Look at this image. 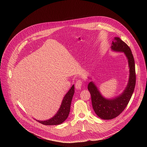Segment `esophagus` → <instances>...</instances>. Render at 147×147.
<instances>
[{
    "mask_svg": "<svg viewBox=\"0 0 147 147\" xmlns=\"http://www.w3.org/2000/svg\"><path fill=\"white\" fill-rule=\"evenodd\" d=\"M82 82L80 80H79L76 82V83H75V88L78 90H80L82 88Z\"/></svg>",
    "mask_w": 147,
    "mask_h": 147,
    "instance_id": "obj_1",
    "label": "esophagus"
}]
</instances>
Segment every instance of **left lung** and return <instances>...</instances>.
<instances>
[{
  "label": "left lung",
  "mask_w": 147,
  "mask_h": 147,
  "mask_svg": "<svg viewBox=\"0 0 147 147\" xmlns=\"http://www.w3.org/2000/svg\"><path fill=\"white\" fill-rule=\"evenodd\" d=\"M114 52L123 53L128 61L129 78L123 91L118 96L112 98L105 97L96 84L91 81L88 89L91 95L92 104L95 113L102 119L110 120L118 116L126 108L133 94L136 84L135 64L131 50L119 37H114L110 47ZM88 79L92 78L88 77Z\"/></svg>",
  "instance_id": "8db88e82"
}]
</instances>
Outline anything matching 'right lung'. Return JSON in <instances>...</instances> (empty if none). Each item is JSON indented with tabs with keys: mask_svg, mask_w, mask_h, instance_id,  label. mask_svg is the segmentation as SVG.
Listing matches in <instances>:
<instances>
[{
	"mask_svg": "<svg viewBox=\"0 0 147 147\" xmlns=\"http://www.w3.org/2000/svg\"><path fill=\"white\" fill-rule=\"evenodd\" d=\"M74 93L75 86L74 85H73L70 88V89L64 96L59 110L53 117L45 121H40L37 119L36 120L41 124L49 126L58 125L62 123L67 119V118L68 117L70 111L71 101Z\"/></svg>",
	"mask_w": 147,
	"mask_h": 147,
	"instance_id": "1",
	"label": "right lung"
}]
</instances>
